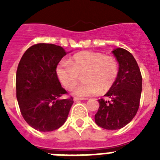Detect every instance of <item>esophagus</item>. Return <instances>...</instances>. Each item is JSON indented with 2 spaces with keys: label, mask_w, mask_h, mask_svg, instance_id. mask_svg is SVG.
<instances>
[{
  "label": "esophagus",
  "mask_w": 160,
  "mask_h": 160,
  "mask_svg": "<svg viewBox=\"0 0 160 160\" xmlns=\"http://www.w3.org/2000/svg\"><path fill=\"white\" fill-rule=\"evenodd\" d=\"M86 100V99H83V98L74 97V101H79V100Z\"/></svg>",
  "instance_id": "34e87169"
}]
</instances>
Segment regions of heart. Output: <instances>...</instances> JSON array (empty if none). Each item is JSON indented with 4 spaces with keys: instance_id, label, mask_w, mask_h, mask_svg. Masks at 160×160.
Instances as JSON below:
<instances>
[{
    "instance_id": "obj_1",
    "label": "heart",
    "mask_w": 160,
    "mask_h": 160,
    "mask_svg": "<svg viewBox=\"0 0 160 160\" xmlns=\"http://www.w3.org/2000/svg\"><path fill=\"white\" fill-rule=\"evenodd\" d=\"M119 74V64L114 56L100 52L85 51L75 54L69 62L63 61L56 68L60 83L67 90L77 85L80 75L85 82L78 85L73 93L80 97H86L106 93L114 85Z\"/></svg>"
}]
</instances>
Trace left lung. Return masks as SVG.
Masks as SVG:
<instances>
[{"label": "left lung", "mask_w": 160, "mask_h": 160, "mask_svg": "<svg viewBox=\"0 0 160 160\" xmlns=\"http://www.w3.org/2000/svg\"><path fill=\"white\" fill-rule=\"evenodd\" d=\"M112 53L119 63V74L114 85L105 95L108 100H99L100 107L95 121L100 127L116 130L135 116L142 91V76L136 60L129 51L116 48Z\"/></svg>", "instance_id": "obj_1"}]
</instances>
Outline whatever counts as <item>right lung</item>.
<instances>
[{
    "mask_svg": "<svg viewBox=\"0 0 160 160\" xmlns=\"http://www.w3.org/2000/svg\"><path fill=\"white\" fill-rule=\"evenodd\" d=\"M68 52L60 46L40 43L22 55L16 71V98L21 113L33 129L50 132L67 119L73 98L66 94L56 75L58 63Z\"/></svg>",
    "mask_w": 160,
    "mask_h": 160,
    "instance_id": "obj_1",
    "label": "right lung"
}]
</instances>
